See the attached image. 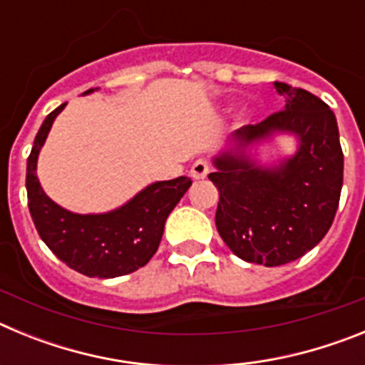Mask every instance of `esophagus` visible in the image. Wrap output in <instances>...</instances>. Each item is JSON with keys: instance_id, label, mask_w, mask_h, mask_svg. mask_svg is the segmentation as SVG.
Listing matches in <instances>:
<instances>
[{"instance_id": "obj_1", "label": "esophagus", "mask_w": 365, "mask_h": 365, "mask_svg": "<svg viewBox=\"0 0 365 365\" xmlns=\"http://www.w3.org/2000/svg\"><path fill=\"white\" fill-rule=\"evenodd\" d=\"M208 172H210V164L206 163L205 159H199L193 163L192 170H190V175H192L193 179H205V177L208 175Z\"/></svg>"}]
</instances>
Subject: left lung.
Segmentation results:
<instances>
[{"label": "left lung", "mask_w": 365, "mask_h": 365, "mask_svg": "<svg viewBox=\"0 0 365 365\" xmlns=\"http://www.w3.org/2000/svg\"><path fill=\"white\" fill-rule=\"evenodd\" d=\"M274 89L285 108L235 131V150L215 157L208 175L219 190V235L235 256L265 267L291 263L324 240L344 182L334 113L305 89L283 82ZM274 133L296 134L299 151L278 167H257L244 150Z\"/></svg>", "instance_id": "left-lung-1"}]
</instances>
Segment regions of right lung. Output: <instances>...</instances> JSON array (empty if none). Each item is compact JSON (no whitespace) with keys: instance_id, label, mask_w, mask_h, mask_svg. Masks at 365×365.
Masks as SVG:
<instances>
[{"instance_id":"obj_1","label":"right lung","mask_w":365,"mask_h":365,"mask_svg":"<svg viewBox=\"0 0 365 365\" xmlns=\"http://www.w3.org/2000/svg\"><path fill=\"white\" fill-rule=\"evenodd\" d=\"M63 108L66 104L58 106L47 115L27 159L25 185L34 227L54 256L83 276L117 278L135 272L157 252L166 217L192 186V180L177 177L153 182L108 214L80 215L58 206L41 190L36 160L54 118Z\"/></svg>"}]
</instances>
